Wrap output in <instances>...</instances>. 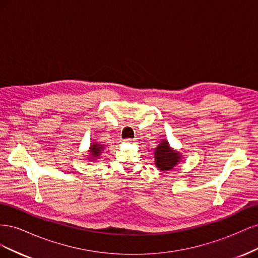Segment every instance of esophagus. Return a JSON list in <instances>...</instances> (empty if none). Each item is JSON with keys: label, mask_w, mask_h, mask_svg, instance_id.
<instances>
[{"label": "esophagus", "mask_w": 258, "mask_h": 258, "mask_svg": "<svg viewBox=\"0 0 258 258\" xmlns=\"http://www.w3.org/2000/svg\"><path fill=\"white\" fill-rule=\"evenodd\" d=\"M134 141H135L134 139H126V140H124V142H126V143H132Z\"/></svg>", "instance_id": "obj_1"}]
</instances>
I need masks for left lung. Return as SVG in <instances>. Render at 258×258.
I'll use <instances>...</instances> for the list:
<instances>
[{"label":"left lung","instance_id":"obj_1","mask_svg":"<svg viewBox=\"0 0 258 258\" xmlns=\"http://www.w3.org/2000/svg\"><path fill=\"white\" fill-rule=\"evenodd\" d=\"M155 165L161 171L173 169L181 160V154L172 150L169 146L167 140H162L161 143L155 148Z\"/></svg>","mask_w":258,"mask_h":258}]
</instances>
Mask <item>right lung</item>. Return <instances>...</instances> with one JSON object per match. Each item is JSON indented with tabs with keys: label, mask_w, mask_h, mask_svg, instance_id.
Here are the masks:
<instances>
[{
	"label": "right lung",
	"mask_w": 258,
	"mask_h": 258,
	"mask_svg": "<svg viewBox=\"0 0 258 258\" xmlns=\"http://www.w3.org/2000/svg\"><path fill=\"white\" fill-rule=\"evenodd\" d=\"M104 150V146L101 145L97 142H93L91 145H90V150H89V155H90V159L95 160V158H99L100 154L102 153V151ZM91 160V161H92Z\"/></svg>",
	"instance_id": "obj_1"
}]
</instances>
